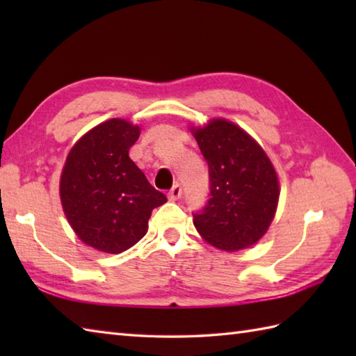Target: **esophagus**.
<instances>
[{
	"mask_svg": "<svg viewBox=\"0 0 356 356\" xmlns=\"http://www.w3.org/2000/svg\"><path fill=\"white\" fill-rule=\"evenodd\" d=\"M180 195H182V188H180V185H174L168 193V199L171 202H176L177 199H180Z\"/></svg>",
	"mask_w": 356,
	"mask_h": 356,
	"instance_id": "esophagus-1",
	"label": "esophagus"
}]
</instances>
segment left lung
Instances as JSON below:
<instances>
[{
  "instance_id": "obj_1",
  "label": "left lung",
  "mask_w": 356,
  "mask_h": 356,
  "mask_svg": "<svg viewBox=\"0 0 356 356\" xmlns=\"http://www.w3.org/2000/svg\"><path fill=\"white\" fill-rule=\"evenodd\" d=\"M208 162L211 199L194 226L202 238L220 251L237 252L255 245L274 220L280 182L266 151L243 128L214 118L190 125Z\"/></svg>"
}]
</instances>
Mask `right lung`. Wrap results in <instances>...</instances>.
<instances>
[{"mask_svg": "<svg viewBox=\"0 0 356 356\" xmlns=\"http://www.w3.org/2000/svg\"><path fill=\"white\" fill-rule=\"evenodd\" d=\"M139 134V125L113 118L81 136L67 154L59 179L63 211L78 238L96 251L120 254L134 246L153 209L166 202L128 156Z\"/></svg>", "mask_w": 356, "mask_h": 356, "instance_id": "add662e5", "label": "right lung"}]
</instances>
